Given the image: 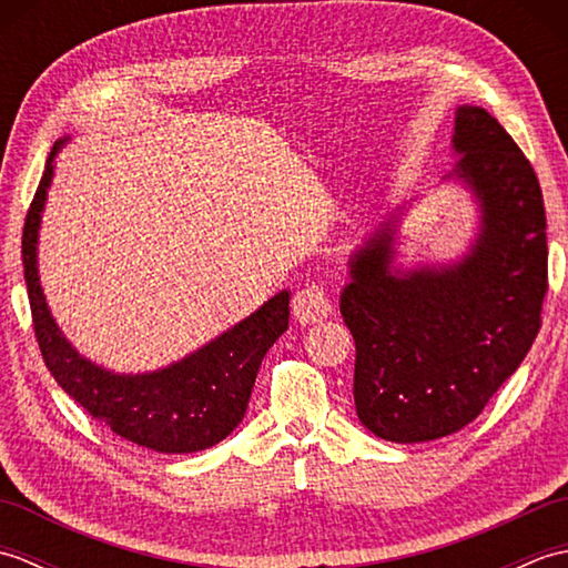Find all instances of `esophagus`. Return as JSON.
I'll list each match as a JSON object with an SVG mask.
<instances>
[{
	"label": "esophagus",
	"instance_id": "34e87169",
	"mask_svg": "<svg viewBox=\"0 0 568 568\" xmlns=\"http://www.w3.org/2000/svg\"><path fill=\"white\" fill-rule=\"evenodd\" d=\"M293 315L300 324H320L332 315V303L320 285H307L293 297Z\"/></svg>",
	"mask_w": 568,
	"mask_h": 568
}]
</instances>
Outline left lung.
<instances>
[{"label": "left lung", "mask_w": 568, "mask_h": 568, "mask_svg": "<svg viewBox=\"0 0 568 568\" xmlns=\"http://www.w3.org/2000/svg\"><path fill=\"white\" fill-rule=\"evenodd\" d=\"M452 149L458 163L444 180L464 185L478 207L470 248L452 263L400 268L397 207L352 253L339 297L356 342V415L395 444L474 422L541 327L547 216L532 165L484 106H458Z\"/></svg>", "instance_id": "8db88e82"}]
</instances>
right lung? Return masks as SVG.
Instances as JSON below:
<instances>
[{
	"instance_id": "add662e5",
	"label": "right lung",
	"mask_w": 568,
	"mask_h": 568,
	"mask_svg": "<svg viewBox=\"0 0 568 568\" xmlns=\"http://www.w3.org/2000/svg\"><path fill=\"white\" fill-rule=\"evenodd\" d=\"M60 139L27 214L21 239L23 277L36 339L51 376L72 400L119 437L161 454H192L220 444L246 415L265 352L287 329L291 293L281 291L253 315L175 364L149 373H114L84 358L55 324L39 277V229Z\"/></svg>"
}]
</instances>
